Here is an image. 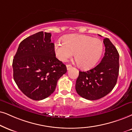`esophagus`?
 <instances>
[{
  "label": "esophagus",
  "mask_w": 132,
  "mask_h": 132,
  "mask_svg": "<svg viewBox=\"0 0 132 132\" xmlns=\"http://www.w3.org/2000/svg\"><path fill=\"white\" fill-rule=\"evenodd\" d=\"M66 68H67L68 70H69V69H71V68H72V66L71 64H68V65H66Z\"/></svg>",
  "instance_id": "1"
}]
</instances>
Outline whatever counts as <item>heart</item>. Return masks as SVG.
<instances>
[{"instance_id": "obj_1", "label": "heart", "mask_w": 132, "mask_h": 132, "mask_svg": "<svg viewBox=\"0 0 132 132\" xmlns=\"http://www.w3.org/2000/svg\"><path fill=\"white\" fill-rule=\"evenodd\" d=\"M62 43L55 44L54 51L58 59L65 62L74 54L77 64L83 69L94 66L103 52L101 39L85 35H68L63 38Z\"/></svg>"}]
</instances>
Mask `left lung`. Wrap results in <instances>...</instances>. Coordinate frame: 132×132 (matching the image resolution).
Returning <instances> with one entry per match:
<instances>
[{"mask_svg": "<svg viewBox=\"0 0 132 132\" xmlns=\"http://www.w3.org/2000/svg\"><path fill=\"white\" fill-rule=\"evenodd\" d=\"M103 42L105 52L101 62L89 71H79L76 80L77 93L90 101L99 99L110 93L119 75V53L108 38H104Z\"/></svg>", "mask_w": 132, "mask_h": 132, "instance_id": "8db88e82", "label": "left lung"}]
</instances>
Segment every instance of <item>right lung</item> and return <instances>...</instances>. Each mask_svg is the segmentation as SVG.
<instances>
[{"label":"right lung","instance_id":"1","mask_svg":"<svg viewBox=\"0 0 132 132\" xmlns=\"http://www.w3.org/2000/svg\"><path fill=\"white\" fill-rule=\"evenodd\" d=\"M51 33L39 31L19 44L13 60V78L30 99L41 101L55 90L59 78L67 71L56 58Z\"/></svg>","mask_w":132,"mask_h":132}]
</instances>
